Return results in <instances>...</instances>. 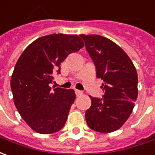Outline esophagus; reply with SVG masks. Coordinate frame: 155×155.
<instances>
[{
  "label": "esophagus",
  "instance_id": "1",
  "mask_svg": "<svg viewBox=\"0 0 155 155\" xmlns=\"http://www.w3.org/2000/svg\"><path fill=\"white\" fill-rule=\"evenodd\" d=\"M83 93L81 91H80V90H75V94H76V96H80V95H81Z\"/></svg>",
  "mask_w": 155,
  "mask_h": 155
}]
</instances>
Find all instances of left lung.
<instances>
[{
    "mask_svg": "<svg viewBox=\"0 0 155 155\" xmlns=\"http://www.w3.org/2000/svg\"><path fill=\"white\" fill-rule=\"evenodd\" d=\"M103 80L102 99L92 100L86 111L87 125L95 131L110 133L120 129L130 116L137 99L138 76L130 58L114 42L99 35H80Z\"/></svg>",
    "mask_w": 155,
    "mask_h": 155,
    "instance_id": "obj_1",
    "label": "left lung"
}]
</instances>
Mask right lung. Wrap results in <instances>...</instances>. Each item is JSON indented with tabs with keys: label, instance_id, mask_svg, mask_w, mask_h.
Returning <instances> with one entry per match:
<instances>
[{
	"label": "right lung",
	"instance_id": "add662e5",
	"mask_svg": "<svg viewBox=\"0 0 155 155\" xmlns=\"http://www.w3.org/2000/svg\"><path fill=\"white\" fill-rule=\"evenodd\" d=\"M83 46L78 35H47L27 46L16 62L11 77L14 104L36 132L52 134L65 124L75 93L60 87L52 91L50 84L53 74L61 73V62Z\"/></svg>",
	"mask_w": 155,
	"mask_h": 155
}]
</instances>
